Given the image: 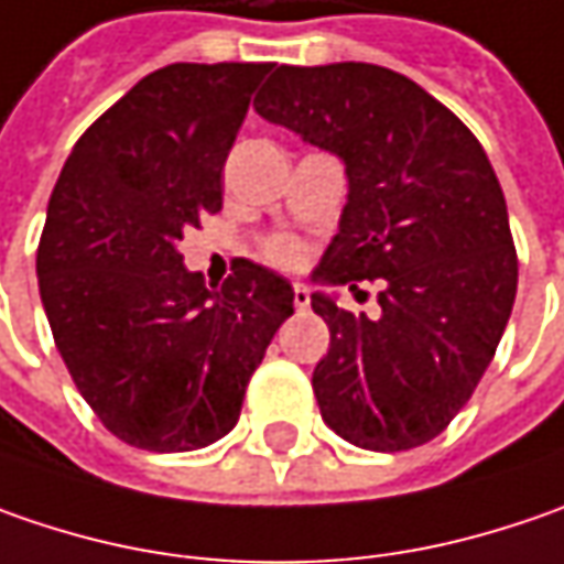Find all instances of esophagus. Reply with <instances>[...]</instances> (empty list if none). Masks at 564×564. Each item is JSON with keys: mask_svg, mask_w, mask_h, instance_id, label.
Here are the masks:
<instances>
[{"mask_svg": "<svg viewBox=\"0 0 564 564\" xmlns=\"http://www.w3.org/2000/svg\"><path fill=\"white\" fill-rule=\"evenodd\" d=\"M308 303H312V296H308V290L303 283H293V306L300 308V312H306Z\"/></svg>", "mask_w": 564, "mask_h": 564, "instance_id": "obj_1", "label": "esophagus"}]
</instances>
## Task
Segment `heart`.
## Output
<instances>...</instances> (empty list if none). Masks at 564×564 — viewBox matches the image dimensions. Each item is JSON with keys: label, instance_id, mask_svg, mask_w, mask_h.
Segmentation results:
<instances>
[{"label": "heart", "instance_id": "b5f03b06", "mask_svg": "<svg viewBox=\"0 0 564 564\" xmlns=\"http://www.w3.org/2000/svg\"><path fill=\"white\" fill-rule=\"evenodd\" d=\"M264 258L278 268H300L306 261V249L293 236H274L264 242Z\"/></svg>", "mask_w": 564, "mask_h": 564}]
</instances>
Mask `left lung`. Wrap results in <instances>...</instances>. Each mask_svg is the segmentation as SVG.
<instances>
[{"label":"left lung","instance_id":"1","mask_svg":"<svg viewBox=\"0 0 564 564\" xmlns=\"http://www.w3.org/2000/svg\"><path fill=\"white\" fill-rule=\"evenodd\" d=\"M256 112L344 160L350 195L315 281H379V318L312 293L330 330L322 420L369 452L445 432L492 362L518 293L502 185L477 135L416 82L369 62L278 65Z\"/></svg>","mask_w":564,"mask_h":564}]
</instances>
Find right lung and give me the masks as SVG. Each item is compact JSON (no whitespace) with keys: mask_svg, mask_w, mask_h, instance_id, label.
<instances>
[{"mask_svg":"<svg viewBox=\"0 0 564 564\" xmlns=\"http://www.w3.org/2000/svg\"><path fill=\"white\" fill-rule=\"evenodd\" d=\"M268 62H176L75 141L37 246L40 300L75 388L144 452H195L239 420L293 286L249 258L205 286L180 239L224 205V163Z\"/></svg>","mask_w":564,"mask_h":564,"instance_id":"add662e5","label":"right lung"}]
</instances>
